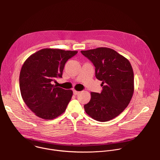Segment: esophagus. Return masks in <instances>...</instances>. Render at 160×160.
I'll return each mask as SVG.
<instances>
[{"label":"esophagus","instance_id":"1","mask_svg":"<svg viewBox=\"0 0 160 160\" xmlns=\"http://www.w3.org/2000/svg\"><path fill=\"white\" fill-rule=\"evenodd\" d=\"M80 93V92H78V91H77V90H73V94H74V95H77V94H78Z\"/></svg>","mask_w":160,"mask_h":160}]
</instances>
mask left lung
<instances>
[{
  "mask_svg": "<svg viewBox=\"0 0 160 160\" xmlns=\"http://www.w3.org/2000/svg\"><path fill=\"white\" fill-rule=\"evenodd\" d=\"M94 65L96 77L102 81V92H91L84 105L86 113L99 122H107L118 116L130 102L134 91V78L129 61L108 48L82 51Z\"/></svg>",
  "mask_w": 160,
  "mask_h": 160,
  "instance_id": "obj_1",
  "label": "left lung"
}]
</instances>
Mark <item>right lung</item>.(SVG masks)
Segmentation results:
<instances>
[{
  "mask_svg": "<svg viewBox=\"0 0 160 160\" xmlns=\"http://www.w3.org/2000/svg\"><path fill=\"white\" fill-rule=\"evenodd\" d=\"M77 52L43 49L32 54L22 64L19 75L21 94L36 116L52 120L65 111L73 91L59 87L53 82L62 78L65 63Z\"/></svg>",
  "mask_w": 160,
  "mask_h": 160,
  "instance_id": "1",
  "label": "right lung"
}]
</instances>
